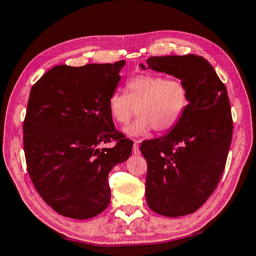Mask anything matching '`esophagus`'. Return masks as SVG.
Masks as SVG:
<instances>
[{"label": "esophagus", "instance_id": "esophagus-1", "mask_svg": "<svg viewBox=\"0 0 256 256\" xmlns=\"http://www.w3.org/2000/svg\"><path fill=\"white\" fill-rule=\"evenodd\" d=\"M133 152H134V154H140V149H138V141H134Z\"/></svg>", "mask_w": 256, "mask_h": 256}]
</instances>
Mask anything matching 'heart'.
<instances>
[{
    "mask_svg": "<svg viewBox=\"0 0 256 256\" xmlns=\"http://www.w3.org/2000/svg\"><path fill=\"white\" fill-rule=\"evenodd\" d=\"M188 104V89L180 79L142 73L125 84V94L108 99V110L116 124L125 126L136 112L138 118L124 130L128 136H142L154 130L162 133L180 122Z\"/></svg>",
    "mask_w": 256,
    "mask_h": 256,
    "instance_id": "1",
    "label": "heart"
}]
</instances>
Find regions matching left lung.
<instances>
[{"mask_svg":"<svg viewBox=\"0 0 256 256\" xmlns=\"http://www.w3.org/2000/svg\"><path fill=\"white\" fill-rule=\"evenodd\" d=\"M146 66L178 78L188 89L180 122L166 136L140 146L148 164L146 203L164 216L193 214L214 193L226 166L232 138L226 86L202 56H152Z\"/></svg>","mask_w":256,"mask_h":256,"instance_id":"8db88e82","label":"left lung"}]
</instances>
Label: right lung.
Segmentation results:
<instances>
[{
    "instance_id": "right-lung-1",
    "label": "right lung",
    "mask_w": 256,
    "mask_h": 256,
    "mask_svg": "<svg viewBox=\"0 0 256 256\" xmlns=\"http://www.w3.org/2000/svg\"><path fill=\"white\" fill-rule=\"evenodd\" d=\"M125 60L58 66L30 90L24 120V149L34 188L52 209L89 219L110 201L108 174L126 160L133 142L115 130L108 99ZM116 140L112 148L100 146Z\"/></svg>"
}]
</instances>
